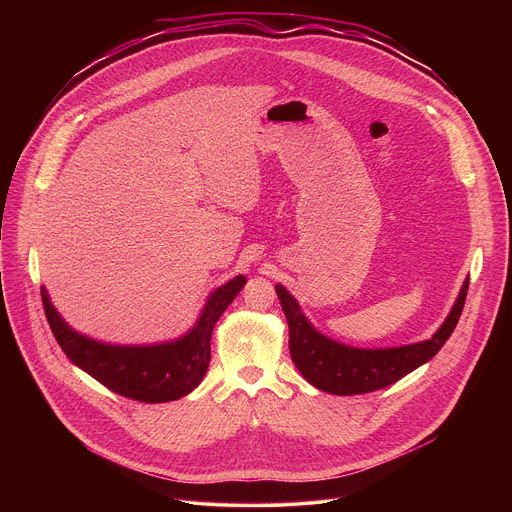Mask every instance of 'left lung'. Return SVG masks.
Returning a JSON list of instances; mask_svg holds the SVG:
<instances>
[{
	"label": "left lung",
	"mask_w": 512,
	"mask_h": 512,
	"mask_svg": "<svg viewBox=\"0 0 512 512\" xmlns=\"http://www.w3.org/2000/svg\"><path fill=\"white\" fill-rule=\"evenodd\" d=\"M468 283L470 279L464 281L460 296L442 328L429 340L381 350L350 348L322 336L312 328L298 302L289 296L283 285H275V291L289 326L291 360L304 379L332 395H360L397 383L437 354L452 336L462 316Z\"/></svg>",
	"instance_id": "1"
}]
</instances>
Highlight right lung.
I'll list each match as a JSON object with an SVG mask.
<instances>
[{
  "label": "right lung",
  "mask_w": 512,
  "mask_h": 512,
  "mask_svg": "<svg viewBox=\"0 0 512 512\" xmlns=\"http://www.w3.org/2000/svg\"><path fill=\"white\" fill-rule=\"evenodd\" d=\"M247 279L243 275L210 294L196 326L176 342L156 346H111L77 334L58 316L42 287V306L64 354L101 385L141 403H168L194 391L210 362V336Z\"/></svg>",
  "instance_id": "right-lung-1"
}]
</instances>
